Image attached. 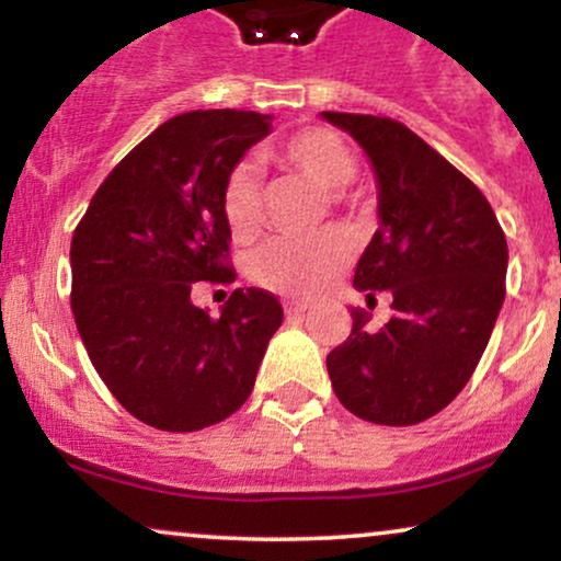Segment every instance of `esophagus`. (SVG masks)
<instances>
[{"label":"esophagus","mask_w":561,"mask_h":561,"mask_svg":"<svg viewBox=\"0 0 561 561\" xmlns=\"http://www.w3.org/2000/svg\"><path fill=\"white\" fill-rule=\"evenodd\" d=\"M308 302H298V300H287L285 302V313L287 317H298V313H306L308 311Z\"/></svg>","instance_id":"1"}]
</instances>
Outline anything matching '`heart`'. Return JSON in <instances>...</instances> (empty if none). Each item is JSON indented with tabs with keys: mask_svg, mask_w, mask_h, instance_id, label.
Listing matches in <instances>:
<instances>
[{
	"mask_svg": "<svg viewBox=\"0 0 561 561\" xmlns=\"http://www.w3.org/2000/svg\"><path fill=\"white\" fill-rule=\"evenodd\" d=\"M282 169L300 173L330 192L334 203L345 199V186L356 179L358 163L351 147L327 128H302L282 139L268 152ZM221 214L229 234L237 242H250L261 234L263 182L253 165L240 163L227 173L221 190ZM353 244L345 231L321 229L308 237H276L259 248L250 259L253 279L274 293L289 298H313L347 266Z\"/></svg>",
	"mask_w": 561,
	"mask_h": 561,
	"instance_id": "1",
	"label": "heart"
}]
</instances>
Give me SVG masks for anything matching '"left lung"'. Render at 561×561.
Wrapping results in <instances>:
<instances>
[{
  "instance_id": "8db88e82",
  "label": "left lung",
  "mask_w": 561,
  "mask_h": 561,
  "mask_svg": "<svg viewBox=\"0 0 561 561\" xmlns=\"http://www.w3.org/2000/svg\"><path fill=\"white\" fill-rule=\"evenodd\" d=\"M364 147L377 173L379 229L353 285L375 300L390 289L392 319L353 330L327 356L334 396L366 422L409 427L459 396L506 295V237L491 203L401 121L321 113Z\"/></svg>"
}]
</instances>
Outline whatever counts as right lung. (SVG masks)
<instances>
[{
  "instance_id": "add662e5",
  "label": "right lung",
  "mask_w": 561,
  "mask_h": 561,
  "mask_svg": "<svg viewBox=\"0 0 561 561\" xmlns=\"http://www.w3.org/2000/svg\"><path fill=\"white\" fill-rule=\"evenodd\" d=\"M253 111H192L141 139L94 192L70 242V308L96 375L131 416L195 433L253 392L282 306L237 287L221 317L195 282L231 285L227 173L272 128Z\"/></svg>"
}]
</instances>
